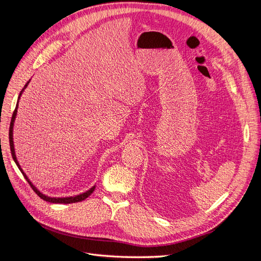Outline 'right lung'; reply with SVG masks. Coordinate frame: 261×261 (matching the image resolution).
Here are the masks:
<instances>
[{"label":"right lung","instance_id":"add662e5","mask_svg":"<svg viewBox=\"0 0 261 261\" xmlns=\"http://www.w3.org/2000/svg\"><path fill=\"white\" fill-rule=\"evenodd\" d=\"M29 82H30V80L27 82V84L25 85V87H23L22 90H21V91H20V93H19L18 100H17V105H16V108H15V111H14V113H13L12 121H11V125H10V146H11V151H12V156H13V159H14L15 163H16V165L18 167V169L20 170V172L22 173L23 177H25V178L27 179V181L29 183V185L31 186V188L34 189V192H35L39 197H40L41 199H43V200H45V201H48V202H52V203H73V202H80V201H83V200H85V199L87 198V197H89V196L93 193L94 188H96V185H93V186H92L90 189H88V191H87V192H85V193H83V194H80V195H76V196H69V197H50V196H46V195L42 194L40 191H39V189H38V188L33 184V181H31V180L28 178V176L26 175V173L23 172V170L21 169V167H20L19 163H18V160H17V158H16V153H15L14 138H13V130H14V123H15V120H16V115H17L18 102H19V99H20V97H21V94H22L23 90H25V89H26V87L28 86Z\"/></svg>","mask_w":261,"mask_h":261}]
</instances>
